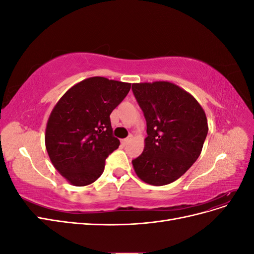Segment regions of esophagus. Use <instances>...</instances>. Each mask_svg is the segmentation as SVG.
I'll return each instance as SVG.
<instances>
[{"label":"esophagus","instance_id":"esophagus-1","mask_svg":"<svg viewBox=\"0 0 254 254\" xmlns=\"http://www.w3.org/2000/svg\"><path fill=\"white\" fill-rule=\"evenodd\" d=\"M131 139H132V135H130V136H128V137H126V139H124L123 140L122 142H123V144H127L129 141H131Z\"/></svg>","mask_w":254,"mask_h":254}]
</instances>
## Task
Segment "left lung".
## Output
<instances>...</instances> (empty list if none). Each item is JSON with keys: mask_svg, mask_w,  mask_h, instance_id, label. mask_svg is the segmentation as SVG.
<instances>
[{"mask_svg": "<svg viewBox=\"0 0 254 254\" xmlns=\"http://www.w3.org/2000/svg\"><path fill=\"white\" fill-rule=\"evenodd\" d=\"M132 91L147 125L133 170L146 183L166 186L200 156L209 130L205 112L193 95L170 81L132 83Z\"/></svg>", "mask_w": 254, "mask_h": 254, "instance_id": "obj_1", "label": "left lung"}]
</instances>
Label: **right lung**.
I'll list each match as a JSON object with an SVG mask.
<instances>
[{"label": "right lung", "instance_id": "add662e5", "mask_svg": "<svg viewBox=\"0 0 254 254\" xmlns=\"http://www.w3.org/2000/svg\"><path fill=\"white\" fill-rule=\"evenodd\" d=\"M130 88L129 82L95 76L74 84L53 108L45 147L54 167L72 186L93 183L104 172L106 158L120 146L110 114Z\"/></svg>", "mask_w": 254, "mask_h": 254}]
</instances>
